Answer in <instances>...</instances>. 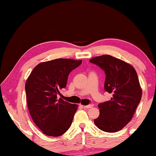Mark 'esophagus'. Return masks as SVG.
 I'll use <instances>...</instances> for the list:
<instances>
[{
    "label": "esophagus",
    "mask_w": 156,
    "mask_h": 156,
    "mask_svg": "<svg viewBox=\"0 0 156 156\" xmlns=\"http://www.w3.org/2000/svg\"><path fill=\"white\" fill-rule=\"evenodd\" d=\"M93 107V105L92 104H89V105H87V106H84V108H87V109H88V108H92Z\"/></svg>",
    "instance_id": "obj_1"
}]
</instances>
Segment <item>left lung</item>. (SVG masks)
<instances>
[{
	"instance_id": "obj_1",
	"label": "left lung",
	"mask_w": 156,
	"mask_h": 156,
	"mask_svg": "<svg viewBox=\"0 0 156 156\" xmlns=\"http://www.w3.org/2000/svg\"><path fill=\"white\" fill-rule=\"evenodd\" d=\"M95 64L105 72L104 89L112 97L101 103L99 116L94 123L101 131L114 133L120 131L131 120L142 97L138 74L130 64L108 55L91 58Z\"/></svg>"
}]
</instances>
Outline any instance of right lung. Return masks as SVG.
<instances>
[{
	"label": "right lung",
	"instance_id": "right-lung-1",
	"mask_svg": "<svg viewBox=\"0 0 156 156\" xmlns=\"http://www.w3.org/2000/svg\"><path fill=\"white\" fill-rule=\"evenodd\" d=\"M82 60L59 58L41 62L36 66L25 82L27 104L34 123L49 136H59L69 129L77 104L61 98L59 90L67 86L72 70Z\"/></svg>",
	"mask_w": 156,
	"mask_h": 156
}]
</instances>
